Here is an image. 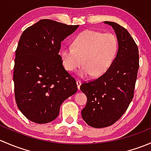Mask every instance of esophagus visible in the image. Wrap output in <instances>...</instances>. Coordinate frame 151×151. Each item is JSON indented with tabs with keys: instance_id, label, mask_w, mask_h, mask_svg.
<instances>
[{
	"instance_id": "1",
	"label": "esophagus",
	"mask_w": 151,
	"mask_h": 151,
	"mask_svg": "<svg viewBox=\"0 0 151 151\" xmlns=\"http://www.w3.org/2000/svg\"><path fill=\"white\" fill-rule=\"evenodd\" d=\"M81 84H82V82L80 81V80H77V88H78L79 91H80V85H81Z\"/></svg>"
}]
</instances>
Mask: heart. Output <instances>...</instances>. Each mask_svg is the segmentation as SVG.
I'll return each mask as SVG.
<instances>
[{
    "label": "heart",
    "instance_id": "1",
    "mask_svg": "<svg viewBox=\"0 0 151 151\" xmlns=\"http://www.w3.org/2000/svg\"><path fill=\"white\" fill-rule=\"evenodd\" d=\"M118 51V41L112 33L93 30L82 32L60 52L64 68L74 71L84 64L79 75L82 77L102 75L112 64Z\"/></svg>",
    "mask_w": 151,
    "mask_h": 151
}]
</instances>
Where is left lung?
<instances>
[{
    "instance_id": "1",
    "label": "left lung",
    "mask_w": 151,
    "mask_h": 151,
    "mask_svg": "<svg viewBox=\"0 0 151 151\" xmlns=\"http://www.w3.org/2000/svg\"><path fill=\"white\" fill-rule=\"evenodd\" d=\"M104 22L115 30L117 55L102 76L80 86L88 100L82 117L93 128L111 126L124 114L133 99L139 68L138 47L130 33L118 23Z\"/></svg>"
}]
</instances>
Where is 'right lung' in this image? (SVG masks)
<instances>
[{"label": "right lung", "mask_w": 151, "mask_h": 151, "mask_svg": "<svg viewBox=\"0 0 151 151\" xmlns=\"http://www.w3.org/2000/svg\"><path fill=\"white\" fill-rule=\"evenodd\" d=\"M79 25L41 19L25 29L15 52V100L30 121L47 123L59 115L62 103L77 91L76 80L63 66L60 44Z\"/></svg>", "instance_id": "add662e5"}]
</instances>
